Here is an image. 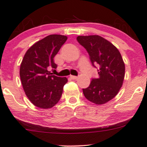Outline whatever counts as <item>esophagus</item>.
Segmentation results:
<instances>
[{"instance_id":"esophagus-1","label":"esophagus","mask_w":147,"mask_h":147,"mask_svg":"<svg viewBox=\"0 0 147 147\" xmlns=\"http://www.w3.org/2000/svg\"><path fill=\"white\" fill-rule=\"evenodd\" d=\"M70 78H71V79H72V80H77L78 78V77H77V76H74V75H71Z\"/></svg>"}]
</instances>
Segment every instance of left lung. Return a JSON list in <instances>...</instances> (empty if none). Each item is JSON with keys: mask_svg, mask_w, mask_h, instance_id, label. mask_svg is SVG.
I'll return each mask as SVG.
<instances>
[{"mask_svg": "<svg viewBox=\"0 0 147 147\" xmlns=\"http://www.w3.org/2000/svg\"><path fill=\"white\" fill-rule=\"evenodd\" d=\"M77 40L87 50L92 65H99L100 78L92 79L82 89L84 97L95 105L107 103L119 92L125 75V65L118 49L100 35L78 36Z\"/></svg>", "mask_w": 147, "mask_h": 147, "instance_id": "obj_1", "label": "left lung"}]
</instances>
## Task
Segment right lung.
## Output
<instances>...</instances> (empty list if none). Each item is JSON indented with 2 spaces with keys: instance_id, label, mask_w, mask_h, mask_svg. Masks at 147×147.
<instances>
[{
  "instance_id": "add662e5",
  "label": "right lung",
  "mask_w": 147,
  "mask_h": 147,
  "mask_svg": "<svg viewBox=\"0 0 147 147\" xmlns=\"http://www.w3.org/2000/svg\"><path fill=\"white\" fill-rule=\"evenodd\" d=\"M67 37L50 35L38 41L27 50L20 67V77L25 93L35 106L50 109L60 100L66 78H60L47 70L55 68L54 57L65 43Z\"/></svg>"
}]
</instances>
